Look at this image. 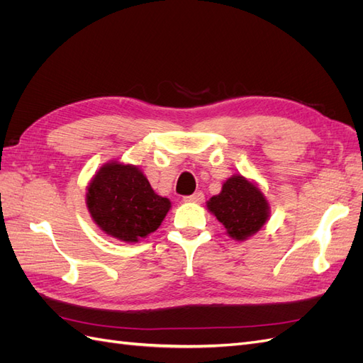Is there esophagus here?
<instances>
[{"instance_id": "34e87169", "label": "esophagus", "mask_w": 363, "mask_h": 363, "mask_svg": "<svg viewBox=\"0 0 363 363\" xmlns=\"http://www.w3.org/2000/svg\"><path fill=\"white\" fill-rule=\"evenodd\" d=\"M184 201H189V203H201L204 200V194L203 192H195L192 195H188L183 199Z\"/></svg>"}]
</instances>
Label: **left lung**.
<instances>
[{
  "instance_id": "8db88e82",
  "label": "left lung",
  "mask_w": 363,
  "mask_h": 363,
  "mask_svg": "<svg viewBox=\"0 0 363 363\" xmlns=\"http://www.w3.org/2000/svg\"><path fill=\"white\" fill-rule=\"evenodd\" d=\"M207 208L225 227L227 233L238 240L257 233L269 213L265 195L242 175L230 177L223 184L221 194L207 201Z\"/></svg>"
}]
</instances>
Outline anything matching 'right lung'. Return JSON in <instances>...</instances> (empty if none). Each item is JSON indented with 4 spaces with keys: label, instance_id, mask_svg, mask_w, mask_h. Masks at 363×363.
Masks as SVG:
<instances>
[{
    "label": "right lung",
    "instance_id": "1",
    "mask_svg": "<svg viewBox=\"0 0 363 363\" xmlns=\"http://www.w3.org/2000/svg\"><path fill=\"white\" fill-rule=\"evenodd\" d=\"M86 204L98 227L124 242H138L157 230L171 207L139 168L116 162L95 174Z\"/></svg>",
    "mask_w": 363,
    "mask_h": 363
}]
</instances>
